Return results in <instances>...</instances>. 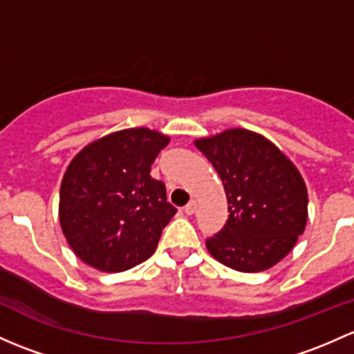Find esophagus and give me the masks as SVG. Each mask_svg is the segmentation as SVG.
Returning a JSON list of instances; mask_svg holds the SVG:
<instances>
[{
	"instance_id": "obj_1",
	"label": "esophagus",
	"mask_w": 354,
	"mask_h": 354,
	"mask_svg": "<svg viewBox=\"0 0 354 354\" xmlns=\"http://www.w3.org/2000/svg\"><path fill=\"white\" fill-rule=\"evenodd\" d=\"M183 212H185V214H187V215H193V214H195V212H196V202H195V200H192V202H189L188 205L183 208Z\"/></svg>"
}]
</instances>
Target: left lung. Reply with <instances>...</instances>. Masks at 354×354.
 <instances>
[{
  "instance_id": "left-lung-1",
  "label": "left lung",
  "mask_w": 354,
  "mask_h": 354,
  "mask_svg": "<svg viewBox=\"0 0 354 354\" xmlns=\"http://www.w3.org/2000/svg\"><path fill=\"white\" fill-rule=\"evenodd\" d=\"M195 146L224 183L229 218L205 241L222 265L265 271L293 249L307 224V188L299 169L263 136L230 129Z\"/></svg>"
}]
</instances>
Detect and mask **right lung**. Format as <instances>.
Returning <instances> with one entry per match:
<instances>
[{"mask_svg": "<svg viewBox=\"0 0 354 354\" xmlns=\"http://www.w3.org/2000/svg\"><path fill=\"white\" fill-rule=\"evenodd\" d=\"M169 137L127 129L89 144L62 178L59 221L80 259L100 271H125L151 258L176 214L151 166Z\"/></svg>", "mask_w": 354, "mask_h": 354, "instance_id": "obj_1", "label": "right lung"}]
</instances>
